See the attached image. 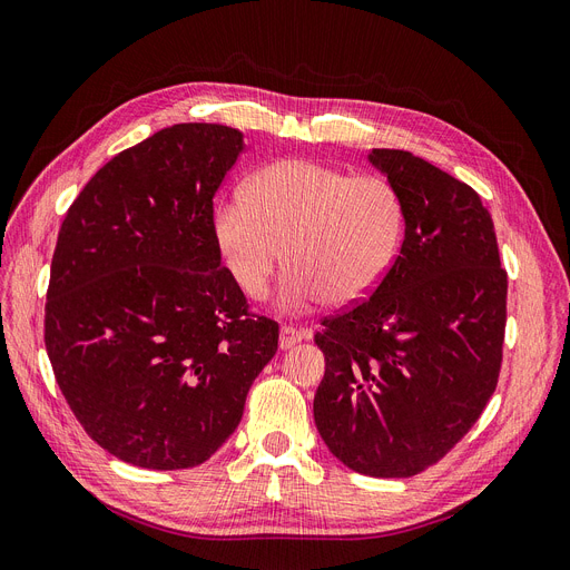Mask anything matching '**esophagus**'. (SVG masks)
<instances>
[{
    "label": "esophagus",
    "mask_w": 570,
    "mask_h": 570,
    "mask_svg": "<svg viewBox=\"0 0 570 570\" xmlns=\"http://www.w3.org/2000/svg\"><path fill=\"white\" fill-rule=\"evenodd\" d=\"M305 335H307V331H301V328H295V326H282L279 346H282V350H291V346L298 344Z\"/></svg>",
    "instance_id": "1"
}]
</instances>
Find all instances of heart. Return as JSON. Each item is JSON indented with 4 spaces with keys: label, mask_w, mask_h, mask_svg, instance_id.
Segmentation results:
<instances>
[{
    "label": "heart",
    "mask_w": 570,
    "mask_h": 570,
    "mask_svg": "<svg viewBox=\"0 0 570 570\" xmlns=\"http://www.w3.org/2000/svg\"><path fill=\"white\" fill-rule=\"evenodd\" d=\"M214 239L246 298H263L286 256L279 301L307 309L354 305L373 293L401 252L403 197L382 175H350L303 158L261 167L214 207ZM285 252L282 253L281 249Z\"/></svg>",
    "instance_id": "b5f03b06"
}]
</instances>
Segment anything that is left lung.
I'll use <instances>...</instances> for the list:
<instances>
[{
	"mask_svg": "<svg viewBox=\"0 0 570 570\" xmlns=\"http://www.w3.org/2000/svg\"><path fill=\"white\" fill-rule=\"evenodd\" d=\"M405 237L370 298L321 321L314 422L356 473L412 478L473 429L503 363L508 272L480 195L424 158L373 148Z\"/></svg>",
	"mask_w": 570,
	"mask_h": 570,
	"instance_id": "left-lung-1",
	"label": "left lung"
}]
</instances>
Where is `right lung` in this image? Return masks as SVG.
<instances>
[{
	"mask_svg": "<svg viewBox=\"0 0 570 570\" xmlns=\"http://www.w3.org/2000/svg\"><path fill=\"white\" fill-rule=\"evenodd\" d=\"M242 132L179 122L114 156L67 209L43 342L73 416L120 461L205 463L277 354L214 239V195Z\"/></svg>",
	"mask_w": 570,
	"mask_h": 570,
	"instance_id": "1",
	"label": "right lung"
}]
</instances>
